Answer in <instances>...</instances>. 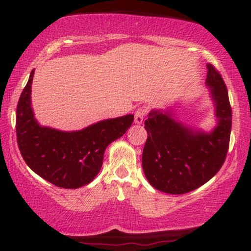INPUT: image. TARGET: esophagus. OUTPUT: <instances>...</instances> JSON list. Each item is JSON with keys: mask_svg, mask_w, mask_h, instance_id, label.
Instances as JSON below:
<instances>
[{"mask_svg": "<svg viewBox=\"0 0 251 251\" xmlns=\"http://www.w3.org/2000/svg\"><path fill=\"white\" fill-rule=\"evenodd\" d=\"M144 116H145V112H144L143 108H138L137 110L135 112V118H134V122L135 124L137 125H141L143 121H144Z\"/></svg>", "mask_w": 251, "mask_h": 251, "instance_id": "1", "label": "esophagus"}]
</instances>
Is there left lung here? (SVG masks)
I'll use <instances>...</instances> for the list:
<instances>
[{
    "instance_id": "1",
    "label": "left lung",
    "mask_w": 251,
    "mask_h": 251,
    "mask_svg": "<svg viewBox=\"0 0 251 251\" xmlns=\"http://www.w3.org/2000/svg\"><path fill=\"white\" fill-rule=\"evenodd\" d=\"M206 85L214 104L216 125L209 131L177 118L179 106L152 109L145 121L144 174L154 188L181 195L197 189L222 168L229 147L231 107L222 76L207 64Z\"/></svg>"
}]
</instances>
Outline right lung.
Returning a JSON list of instances; mask_svg holds the SVG:
<instances>
[{"mask_svg": "<svg viewBox=\"0 0 251 251\" xmlns=\"http://www.w3.org/2000/svg\"><path fill=\"white\" fill-rule=\"evenodd\" d=\"M33 70L16 108V135L27 166L61 188L76 189L94 179L110 143L126 133L134 115L108 118L79 130H59L41 125L32 107Z\"/></svg>", "mask_w": 251, "mask_h": 251, "instance_id": "1", "label": "right lung"}]
</instances>
